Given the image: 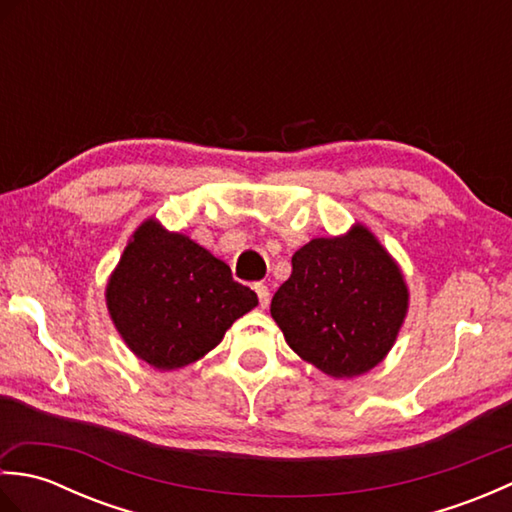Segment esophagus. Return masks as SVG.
Instances as JSON below:
<instances>
[{
	"label": "esophagus",
	"mask_w": 512,
	"mask_h": 512,
	"mask_svg": "<svg viewBox=\"0 0 512 512\" xmlns=\"http://www.w3.org/2000/svg\"><path fill=\"white\" fill-rule=\"evenodd\" d=\"M255 292H257V297H259V306L268 308V303H270V290H268V286L255 284Z\"/></svg>",
	"instance_id": "34e87169"
}]
</instances>
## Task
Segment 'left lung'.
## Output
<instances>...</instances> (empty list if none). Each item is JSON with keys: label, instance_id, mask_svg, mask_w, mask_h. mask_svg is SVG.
<instances>
[{"label": "left lung", "instance_id": "obj_1", "mask_svg": "<svg viewBox=\"0 0 512 512\" xmlns=\"http://www.w3.org/2000/svg\"><path fill=\"white\" fill-rule=\"evenodd\" d=\"M409 290L398 264L363 224L317 237L292 255V275L270 303L286 343L332 378L376 367L407 317Z\"/></svg>", "mask_w": 512, "mask_h": 512}]
</instances>
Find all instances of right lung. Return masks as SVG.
<instances>
[{
	"label": "right lung",
	"instance_id": "obj_1",
	"mask_svg": "<svg viewBox=\"0 0 512 512\" xmlns=\"http://www.w3.org/2000/svg\"><path fill=\"white\" fill-rule=\"evenodd\" d=\"M105 299L129 350L156 369L195 363L257 306L222 259L154 217L129 239Z\"/></svg>",
	"mask_w": 512,
	"mask_h": 512
}]
</instances>
